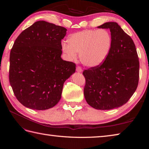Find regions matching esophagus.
I'll use <instances>...</instances> for the list:
<instances>
[{
    "label": "esophagus",
    "mask_w": 149,
    "mask_h": 149,
    "mask_svg": "<svg viewBox=\"0 0 149 149\" xmlns=\"http://www.w3.org/2000/svg\"><path fill=\"white\" fill-rule=\"evenodd\" d=\"M76 71L78 72V73H81L83 71V70L81 69V68L79 67V66H77L76 67Z\"/></svg>",
    "instance_id": "esophagus-1"
}]
</instances>
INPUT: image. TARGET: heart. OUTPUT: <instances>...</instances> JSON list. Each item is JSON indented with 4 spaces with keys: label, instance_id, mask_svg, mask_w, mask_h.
<instances>
[{
    "label": "heart",
    "instance_id": "1",
    "mask_svg": "<svg viewBox=\"0 0 149 149\" xmlns=\"http://www.w3.org/2000/svg\"><path fill=\"white\" fill-rule=\"evenodd\" d=\"M111 46L112 36L107 30H84L71 34L68 43H61V49L69 61H76L79 54L84 66L94 68L105 61Z\"/></svg>",
    "mask_w": 149,
    "mask_h": 149
}]
</instances>
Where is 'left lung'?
Listing matches in <instances>:
<instances>
[{"label": "left lung", "mask_w": 149, "mask_h": 149, "mask_svg": "<svg viewBox=\"0 0 149 149\" xmlns=\"http://www.w3.org/2000/svg\"><path fill=\"white\" fill-rule=\"evenodd\" d=\"M97 28L110 30L112 46L102 65L83 71L84 95L94 109L110 110L125 104L136 91L139 57L132 39L118 23L106 22Z\"/></svg>", "instance_id": "8db88e82"}]
</instances>
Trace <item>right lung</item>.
<instances>
[{"mask_svg": "<svg viewBox=\"0 0 149 149\" xmlns=\"http://www.w3.org/2000/svg\"><path fill=\"white\" fill-rule=\"evenodd\" d=\"M66 31L40 20L15 40L10 54L9 81L22 105L46 110L60 101L64 83L76 70L74 63L61 58V41Z\"/></svg>", "mask_w": 149, "mask_h": 149, "instance_id": "obj_1", "label": "right lung"}]
</instances>
